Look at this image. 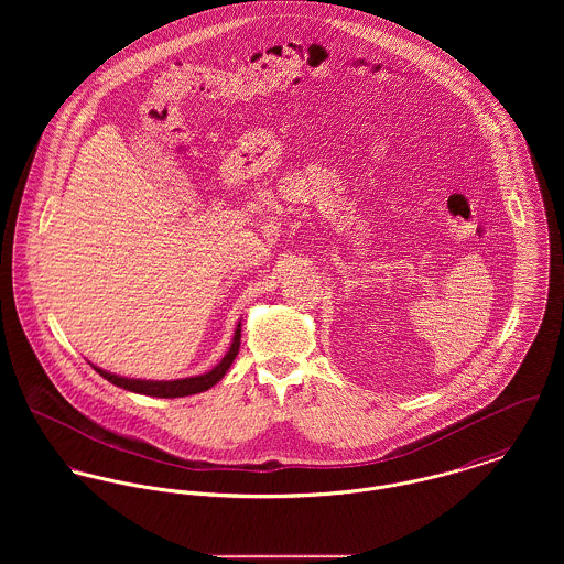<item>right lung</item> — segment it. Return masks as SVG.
Instances as JSON below:
<instances>
[{"label": "right lung", "instance_id": "1", "mask_svg": "<svg viewBox=\"0 0 564 564\" xmlns=\"http://www.w3.org/2000/svg\"><path fill=\"white\" fill-rule=\"evenodd\" d=\"M239 347H241V323L237 325L235 329V338H232V345L228 349V354L221 358V362L210 369L208 373H202V376H195V378H182V380H169V382H154V380H130V378H121V376H115V373H108L99 367H95V371L108 380L110 384L115 387H121L126 391H132V393H141V395H150V398H186V395H195V393H202V391H208L210 387H215L224 376L226 371L230 369V365L235 362L237 354H239Z\"/></svg>", "mask_w": 564, "mask_h": 564}]
</instances>
